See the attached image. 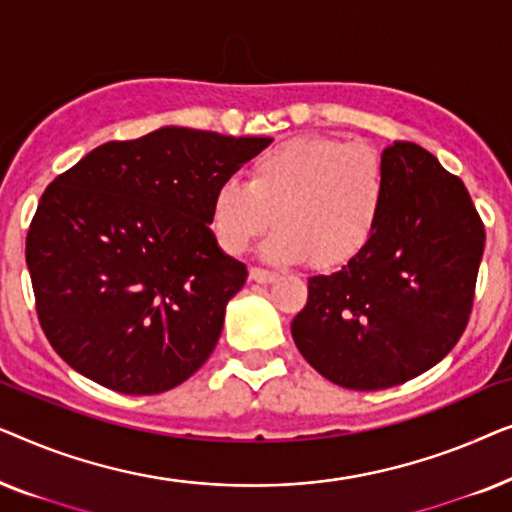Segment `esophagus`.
Wrapping results in <instances>:
<instances>
[{"label":"esophagus","mask_w":512,"mask_h":512,"mask_svg":"<svg viewBox=\"0 0 512 512\" xmlns=\"http://www.w3.org/2000/svg\"><path fill=\"white\" fill-rule=\"evenodd\" d=\"M249 277H251V282H256V284H270V282H275L277 275L275 272L263 270V268H251Z\"/></svg>","instance_id":"esophagus-1"}]
</instances>
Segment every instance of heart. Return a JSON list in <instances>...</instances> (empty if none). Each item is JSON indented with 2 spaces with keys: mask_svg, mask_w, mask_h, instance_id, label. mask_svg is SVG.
<instances>
[{
  "mask_svg": "<svg viewBox=\"0 0 512 512\" xmlns=\"http://www.w3.org/2000/svg\"><path fill=\"white\" fill-rule=\"evenodd\" d=\"M384 198V167L370 146L305 135L261 153L247 184L221 181L209 223L219 247L242 256L277 221L261 249L265 261L293 265L312 258L317 268L333 270L373 240Z\"/></svg>",
  "mask_w": 512,
  "mask_h": 512,
  "instance_id": "obj_1",
  "label": "heart"
}]
</instances>
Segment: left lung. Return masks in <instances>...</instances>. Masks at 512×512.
Listing matches in <instances>:
<instances>
[{
  "mask_svg": "<svg viewBox=\"0 0 512 512\" xmlns=\"http://www.w3.org/2000/svg\"><path fill=\"white\" fill-rule=\"evenodd\" d=\"M387 198L368 247L307 279L291 335L307 363L345 389L403 384L464 333L485 228L459 177L412 142L382 151Z\"/></svg>",
  "mask_w": 512,
  "mask_h": 512,
  "instance_id": "1",
  "label": "left lung"
}]
</instances>
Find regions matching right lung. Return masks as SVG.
Returning a JSON list of instances; mask_svg holds the SVG:
<instances>
[{
  "instance_id": "add662e5",
  "label": "right lung",
  "mask_w": 512,
  "mask_h": 512,
  "mask_svg": "<svg viewBox=\"0 0 512 512\" xmlns=\"http://www.w3.org/2000/svg\"><path fill=\"white\" fill-rule=\"evenodd\" d=\"M270 142L165 125L97 146L46 188L25 258L41 328L76 373L149 396L209 359L247 282L209 205Z\"/></svg>"
}]
</instances>
